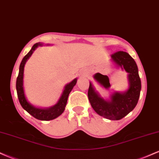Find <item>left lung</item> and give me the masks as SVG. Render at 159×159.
<instances>
[{"instance_id":"obj_1","label":"left lung","mask_w":159,"mask_h":159,"mask_svg":"<svg viewBox=\"0 0 159 159\" xmlns=\"http://www.w3.org/2000/svg\"><path fill=\"white\" fill-rule=\"evenodd\" d=\"M111 57L115 64L128 73L129 89L124 93L114 92L111 96L110 100H105L95 90L90 82L87 94L91 106L98 115L108 120H119L130 113L138 104L141 90V81L138 66L127 52H116L111 54ZM103 77L108 78L106 75H103Z\"/></svg>"}]
</instances>
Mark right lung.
Here are the masks:
<instances>
[{
    "label": "right lung",
    "mask_w": 159,
    "mask_h": 159,
    "mask_svg": "<svg viewBox=\"0 0 159 159\" xmlns=\"http://www.w3.org/2000/svg\"><path fill=\"white\" fill-rule=\"evenodd\" d=\"M43 44L40 43H37L33 45L32 48L27 54L24 57L22 61L21 62V64L19 66V75L16 80V90H17L18 98H19V102L21 104V107L25 109L27 112H28L30 115H32L36 119L39 120H44V121H48V120H52L55 119V118L59 116L62 114L65 110V107L66 105L67 99L70 92L72 91L74 86L76 84L77 82V78H75L70 83L67 84L65 86L64 90L62 93L61 98L58 100L57 103L54 105V106L48 107V108H39L34 105H32L30 102H28L25 97V92H24L23 87V78H24V67H25V63L27 60L29 59L34 50L37 48L38 46H42Z\"/></svg>",
    "instance_id": "add662e5"
}]
</instances>
